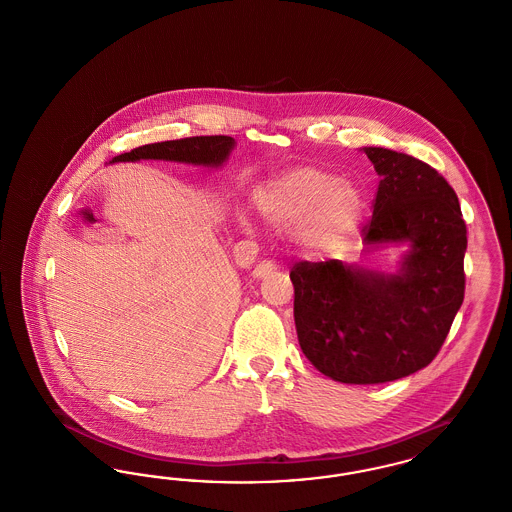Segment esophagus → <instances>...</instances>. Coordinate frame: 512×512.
Returning <instances> with one entry per match:
<instances>
[{
    "instance_id": "esophagus-1",
    "label": "esophagus",
    "mask_w": 512,
    "mask_h": 512,
    "mask_svg": "<svg viewBox=\"0 0 512 512\" xmlns=\"http://www.w3.org/2000/svg\"><path fill=\"white\" fill-rule=\"evenodd\" d=\"M274 268H276V265L272 261H263V263H259L257 267L253 268L251 274H253V278H265Z\"/></svg>"
}]
</instances>
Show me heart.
<instances>
[{
    "mask_svg": "<svg viewBox=\"0 0 512 512\" xmlns=\"http://www.w3.org/2000/svg\"><path fill=\"white\" fill-rule=\"evenodd\" d=\"M255 207L265 222L292 228L309 251H328L353 236L363 217L361 190L332 172L299 167L268 182L255 195ZM244 230L249 222L240 219Z\"/></svg>",
    "mask_w": 512,
    "mask_h": 512,
    "instance_id": "obj_1",
    "label": "heart"
}]
</instances>
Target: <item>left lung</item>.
I'll return each instance as SVG.
<instances>
[{"instance_id":"1","label":"left lung","mask_w":512,"mask_h":512,"mask_svg":"<svg viewBox=\"0 0 512 512\" xmlns=\"http://www.w3.org/2000/svg\"><path fill=\"white\" fill-rule=\"evenodd\" d=\"M365 153L380 176L365 245L409 244L399 272L338 259L290 272L301 351L341 384H382L430 365L464 299L466 224L455 190L407 153Z\"/></svg>"}]
</instances>
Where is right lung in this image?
I'll return each instance as SVG.
<instances>
[{
    "label": "right lung",
    "mask_w": 512,
    "mask_h": 512,
    "mask_svg": "<svg viewBox=\"0 0 512 512\" xmlns=\"http://www.w3.org/2000/svg\"><path fill=\"white\" fill-rule=\"evenodd\" d=\"M234 146L236 142L230 136H194V138L136 147L128 153L117 155L111 163L161 159V161L192 163V165H203V167H222V163L228 159Z\"/></svg>",
    "instance_id": "obj_1"
}]
</instances>
